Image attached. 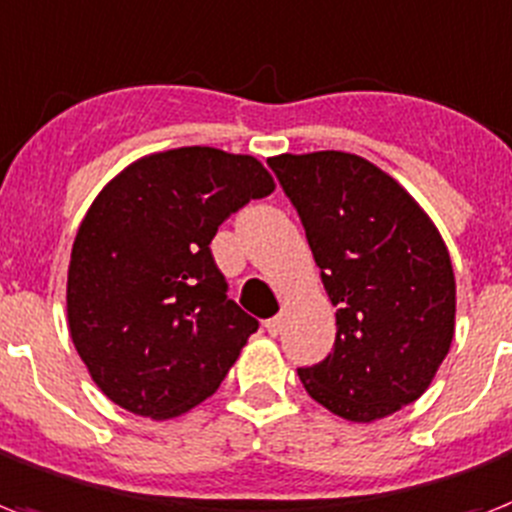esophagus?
Wrapping results in <instances>:
<instances>
[{"label": "esophagus", "mask_w": 512, "mask_h": 512, "mask_svg": "<svg viewBox=\"0 0 512 512\" xmlns=\"http://www.w3.org/2000/svg\"><path fill=\"white\" fill-rule=\"evenodd\" d=\"M264 327H267L269 335L280 333V330H282V317H280V314H277V317H272V320L264 322Z\"/></svg>", "instance_id": "esophagus-1"}]
</instances>
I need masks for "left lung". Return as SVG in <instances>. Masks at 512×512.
Masks as SVG:
<instances>
[{
    "mask_svg": "<svg viewBox=\"0 0 512 512\" xmlns=\"http://www.w3.org/2000/svg\"><path fill=\"white\" fill-rule=\"evenodd\" d=\"M335 306L333 351L298 367L314 402L354 423L431 386L455 335V272L423 208L378 166L322 150L269 158Z\"/></svg>",
    "mask_w": 512,
    "mask_h": 512,
    "instance_id": "1",
    "label": "left lung"
}]
</instances>
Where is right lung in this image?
I'll return each mask as SVG.
<instances>
[{
    "label": "right lung",
    "mask_w": 512,
    "mask_h": 512,
    "mask_svg": "<svg viewBox=\"0 0 512 512\" xmlns=\"http://www.w3.org/2000/svg\"><path fill=\"white\" fill-rule=\"evenodd\" d=\"M275 190L251 155H147L97 195L73 240L68 325L118 407L166 420L211 396L259 322L227 296L219 224Z\"/></svg>",
    "instance_id": "obj_1"
}]
</instances>
